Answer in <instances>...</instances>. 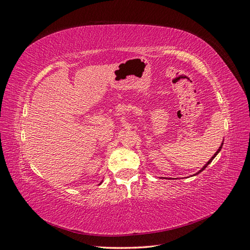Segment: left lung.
<instances>
[{
  "label": "left lung",
  "mask_w": 250,
  "mask_h": 250,
  "mask_svg": "<svg viewBox=\"0 0 250 250\" xmlns=\"http://www.w3.org/2000/svg\"><path fill=\"white\" fill-rule=\"evenodd\" d=\"M222 146H223V144H222V145H221V146H220V147H219V148H218V151H217V152H216V153H215V154H213V156H212V157H211V158H210V159H209V160H208V163H206V165H205V166H204V167H202V168H201V169H200V170H199V172H198V173H196V174H195V175H198V174H199V173H201V172H202V170H203V169H205V167H208V165H209V163H210V162H211V161H212V160H213V158H215V157H216V156H217V155H218V153H219V152H220V151H221V148H222Z\"/></svg>",
  "instance_id": "8db88e82"
}]
</instances>
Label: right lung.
<instances>
[{
	"label": "right lung",
	"instance_id": "add662e5",
	"mask_svg": "<svg viewBox=\"0 0 250 250\" xmlns=\"http://www.w3.org/2000/svg\"><path fill=\"white\" fill-rule=\"evenodd\" d=\"M101 183H102V182H101Z\"/></svg>",
	"mask_w": 250,
	"mask_h": 250
}]
</instances>
